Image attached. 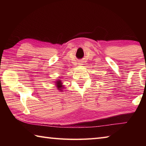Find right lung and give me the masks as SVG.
Listing matches in <instances>:
<instances>
[{
    "label": "right lung",
    "instance_id": "add662e5",
    "mask_svg": "<svg viewBox=\"0 0 146 146\" xmlns=\"http://www.w3.org/2000/svg\"><path fill=\"white\" fill-rule=\"evenodd\" d=\"M55 83H56L55 84L56 86V88H58L57 90H58L59 91H62V89L64 88L63 84L62 83L61 80H60V79H58V80H56Z\"/></svg>",
    "mask_w": 146,
    "mask_h": 146
}]
</instances>
